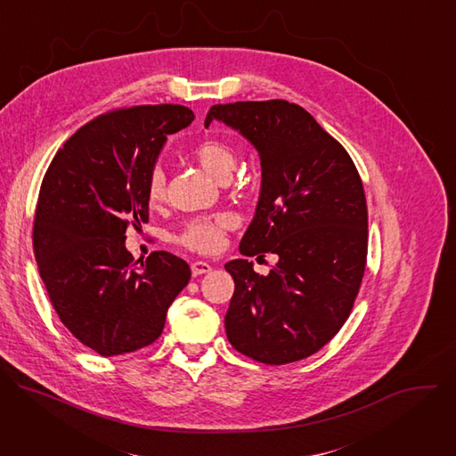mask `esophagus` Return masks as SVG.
Segmentation results:
<instances>
[{
  "instance_id": "obj_1",
  "label": "esophagus",
  "mask_w": 456,
  "mask_h": 456,
  "mask_svg": "<svg viewBox=\"0 0 456 456\" xmlns=\"http://www.w3.org/2000/svg\"><path fill=\"white\" fill-rule=\"evenodd\" d=\"M211 271H213V267L209 264H206V262H194V264H191L192 276H202V274H208Z\"/></svg>"
}]
</instances>
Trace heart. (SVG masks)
<instances>
[{
    "label": "heart",
    "mask_w": 456,
    "mask_h": 456,
    "mask_svg": "<svg viewBox=\"0 0 456 456\" xmlns=\"http://www.w3.org/2000/svg\"><path fill=\"white\" fill-rule=\"evenodd\" d=\"M192 157L208 175H211L218 182L231 176L236 164L231 146L220 139L202 141L197 148H194ZM164 192H166V176L162 169H153L148 176V185H146L148 204L151 208L159 206L164 200ZM229 227H231V218L225 215H218L213 218H199V220L189 222L180 231V234L176 236V241L189 250L211 254L222 248L224 236Z\"/></svg>",
    "instance_id": "b5f03b06"
}]
</instances>
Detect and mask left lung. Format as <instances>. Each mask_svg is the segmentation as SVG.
<instances>
[{"instance_id":"obj_1","label":"left lung","mask_w":456,"mask_h":456,"mask_svg":"<svg viewBox=\"0 0 456 456\" xmlns=\"http://www.w3.org/2000/svg\"><path fill=\"white\" fill-rule=\"evenodd\" d=\"M213 120L245 137L262 164L240 252L278 256L267 276L248 259L225 264L234 280L227 339L265 364L305 359L341 330L362 281L368 211L361 176L346 150L297 104H216L206 127Z\"/></svg>"}]
</instances>
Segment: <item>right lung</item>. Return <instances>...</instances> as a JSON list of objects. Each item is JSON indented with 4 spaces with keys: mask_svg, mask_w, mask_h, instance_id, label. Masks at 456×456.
Returning <instances> with one entry per match:
<instances>
[{
    "mask_svg": "<svg viewBox=\"0 0 456 456\" xmlns=\"http://www.w3.org/2000/svg\"><path fill=\"white\" fill-rule=\"evenodd\" d=\"M178 104L101 115L55 153L39 191L34 254L48 297L83 345L102 357L159 339L189 283L183 259L155 250L134 265L126 229L148 224V176L167 135L192 122Z\"/></svg>",
    "mask_w": 456,
    "mask_h": 456,
    "instance_id": "obj_1",
    "label": "right lung"
}]
</instances>
